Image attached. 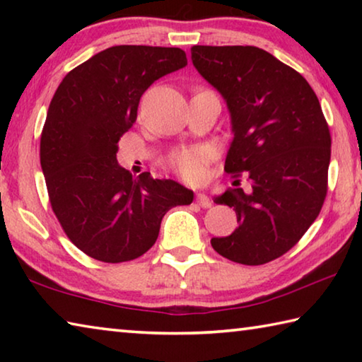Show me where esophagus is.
<instances>
[{
    "label": "esophagus",
    "mask_w": 362,
    "mask_h": 362,
    "mask_svg": "<svg viewBox=\"0 0 362 362\" xmlns=\"http://www.w3.org/2000/svg\"><path fill=\"white\" fill-rule=\"evenodd\" d=\"M196 203H198L201 207H204V209L212 206V201L207 198L204 193H196Z\"/></svg>",
    "instance_id": "obj_1"
}]
</instances>
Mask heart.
I'll return each instance as SVG.
<instances>
[{
  "label": "heart",
  "mask_w": 362,
  "mask_h": 362,
  "mask_svg": "<svg viewBox=\"0 0 362 362\" xmlns=\"http://www.w3.org/2000/svg\"><path fill=\"white\" fill-rule=\"evenodd\" d=\"M211 153L201 146H189L170 153L166 158V168L185 182L196 183L204 177Z\"/></svg>",
  "instance_id": "heart-1"
}]
</instances>
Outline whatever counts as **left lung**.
<instances>
[{"instance_id": "8db88e82", "label": "left lung", "mask_w": 362, "mask_h": 362, "mask_svg": "<svg viewBox=\"0 0 362 362\" xmlns=\"http://www.w3.org/2000/svg\"><path fill=\"white\" fill-rule=\"evenodd\" d=\"M192 60L225 97L233 139L225 173L238 187L214 203L235 209L238 228L212 238L216 252L243 265L284 255L320 216L327 194L330 131L308 81L255 46H193Z\"/></svg>"}]
</instances>
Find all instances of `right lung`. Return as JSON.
<instances>
[{"mask_svg":"<svg viewBox=\"0 0 362 362\" xmlns=\"http://www.w3.org/2000/svg\"><path fill=\"white\" fill-rule=\"evenodd\" d=\"M185 65L179 47L113 46L66 73L52 97L40 142L49 203L69 240L95 260L144 255L164 214L192 204V189L150 173L132 177L116 161L140 97Z\"/></svg>","mask_w":362,"mask_h":362,"instance_id":"1","label":"right lung"}]
</instances>
